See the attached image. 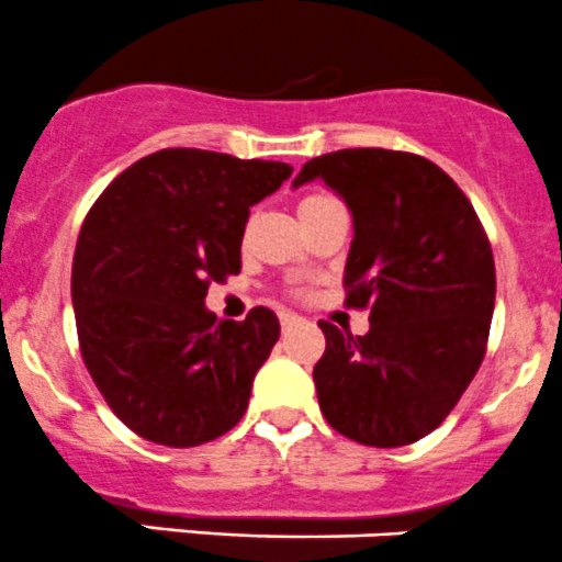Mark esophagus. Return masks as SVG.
Wrapping results in <instances>:
<instances>
[{
  "label": "esophagus",
  "instance_id": "esophagus-1",
  "mask_svg": "<svg viewBox=\"0 0 562 562\" xmlns=\"http://www.w3.org/2000/svg\"><path fill=\"white\" fill-rule=\"evenodd\" d=\"M299 315L296 313H280V324H282V331H288L291 329V326H296L299 324Z\"/></svg>",
  "mask_w": 562,
  "mask_h": 562
}]
</instances>
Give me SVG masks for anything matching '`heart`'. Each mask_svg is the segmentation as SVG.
I'll return each instance as SVG.
<instances>
[{
	"mask_svg": "<svg viewBox=\"0 0 562 562\" xmlns=\"http://www.w3.org/2000/svg\"><path fill=\"white\" fill-rule=\"evenodd\" d=\"M331 203V198H326V194H307V198L299 203V214H307V211L313 209H321V205Z\"/></svg>",
	"mask_w": 562,
	"mask_h": 562,
	"instance_id": "b5f03b06",
	"label": "heart"
}]
</instances>
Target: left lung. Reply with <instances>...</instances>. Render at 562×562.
Returning <instances> with one entry per match:
<instances>
[{
    "label": "left lung",
    "instance_id": "1",
    "mask_svg": "<svg viewBox=\"0 0 562 562\" xmlns=\"http://www.w3.org/2000/svg\"><path fill=\"white\" fill-rule=\"evenodd\" d=\"M324 181L351 211L342 282L368 335L321 321L313 370L326 423L370 448L431 434L475 379L494 313V258L475 209L434 161L384 148L310 159L293 189Z\"/></svg>",
    "mask_w": 562,
    "mask_h": 562
}]
</instances>
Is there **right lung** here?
<instances>
[{
	"mask_svg": "<svg viewBox=\"0 0 562 562\" xmlns=\"http://www.w3.org/2000/svg\"><path fill=\"white\" fill-rule=\"evenodd\" d=\"M291 172L282 161L159 150L120 172L87 214L70 274L81 357L112 412L148 442L194 448L247 412L280 321L269 307L222 321L205 293L241 271L249 205Z\"/></svg>",
	"mask_w": 562,
	"mask_h": 562,
	"instance_id": "add662e5",
	"label": "right lung"
}]
</instances>
